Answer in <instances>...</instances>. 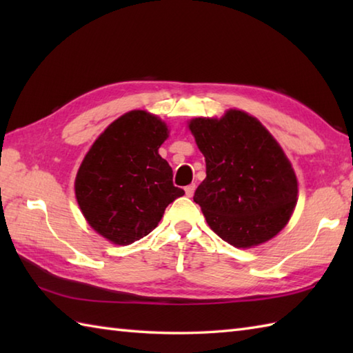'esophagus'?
Wrapping results in <instances>:
<instances>
[{"label":"esophagus","instance_id":"esophagus-1","mask_svg":"<svg viewBox=\"0 0 353 353\" xmlns=\"http://www.w3.org/2000/svg\"><path fill=\"white\" fill-rule=\"evenodd\" d=\"M194 191H196V185H194V183L188 185V186H186V188H185V192H186V196H188V197H192V196H194Z\"/></svg>","mask_w":353,"mask_h":353}]
</instances>
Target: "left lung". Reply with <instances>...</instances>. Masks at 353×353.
I'll list each match as a JSON object with an SVG mask.
<instances>
[{"instance_id": "left-lung-1", "label": "left lung", "mask_w": 353, "mask_h": 353, "mask_svg": "<svg viewBox=\"0 0 353 353\" xmlns=\"http://www.w3.org/2000/svg\"><path fill=\"white\" fill-rule=\"evenodd\" d=\"M190 130L206 161L194 201L216 235L253 247L283 229L297 201V179L276 139L256 118L230 109L223 118H194Z\"/></svg>"}]
</instances>
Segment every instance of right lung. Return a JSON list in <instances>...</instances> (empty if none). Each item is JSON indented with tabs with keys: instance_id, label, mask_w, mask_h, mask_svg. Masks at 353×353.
<instances>
[{
	"instance_id": "right-lung-1",
	"label": "right lung",
	"mask_w": 353,
	"mask_h": 353,
	"mask_svg": "<svg viewBox=\"0 0 353 353\" xmlns=\"http://www.w3.org/2000/svg\"><path fill=\"white\" fill-rule=\"evenodd\" d=\"M167 124L145 110H132L104 130L81 162L76 197L86 221L109 241L127 245L161 221L165 208L185 191L157 150Z\"/></svg>"
}]
</instances>
